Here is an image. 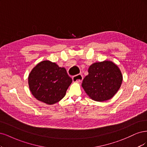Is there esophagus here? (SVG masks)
Returning <instances> with one entry per match:
<instances>
[{
    "label": "esophagus",
    "instance_id": "obj_1",
    "mask_svg": "<svg viewBox=\"0 0 147 147\" xmlns=\"http://www.w3.org/2000/svg\"><path fill=\"white\" fill-rule=\"evenodd\" d=\"M83 79V76L81 74H79L76 76H74L73 77V80L74 82H81Z\"/></svg>",
    "mask_w": 147,
    "mask_h": 147
}]
</instances>
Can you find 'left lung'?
I'll use <instances>...</instances> for the list:
<instances>
[{
	"label": "left lung",
	"instance_id": "8db88e82",
	"mask_svg": "<svg viewBox=\"0 0 147 147\" xmlns=\"http://www.w3.org/2000/svg\"><path fill=\"white\" fill-rule=\"evenodd\" d=\"M82 81L85 92L93 100L105 101L112 98L119 90L123 80L117 66L110 61L92 64Z\"/></svg>",
	"mask_w": 147,
	"mask_h": 147
}]
</instances>
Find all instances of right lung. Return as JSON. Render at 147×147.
Returning <instances> with one entry per match:
<instances>
[{"label":"right lung","mask_w":147,"mask_h":147,"mask_svg":"<svg viewBox=\"0 0 147 147\" xmlns=\"http://www.w3.org/2000/svg\"><path fill=\"white\" fill-rule=\"evenodd\" d=\"M28 79L33 95L48 105L60 101L73 80L65 68L48 60L41 61L34 68Z\"/></svg>","instance_id":"add662e5"}]
</instances>
